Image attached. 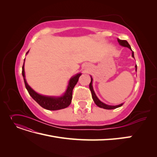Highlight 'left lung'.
Masks as SVG:
<instances>
[{"mask_svg": "<svg viewBox=\"0 0 157 157\" xmlns=\"http://www.w3.org/2000/svg\"><path fill=\"white\" fill-rule=\"evenodd\" d=\"M117 40L118 42V43L120 44V45L124 46V47H127V48H130L132 50V56L133 57V58H134V52L132 51V50L131 48V46H130L129 44H128V42L125 40H121V39H117ZM135 67H136V71H137V65L135 66ZM92 80H93V79L91 77V82H90V83L89 87H90V91H91V93H92V99H93V100L94 101V103L96 104V105H98L99 107L103 108L105 109H116V108H118L119 107H121L123 105V103H121V104H120V105H107V104H105V103L101 102L98 98L96 94H95V92L94 91L93 86H92Z\"/></svg>", "mask_w": 157, "mask_h": 157, "instance_id": "left-lung-1", "label": "left lung"}]
</instances>
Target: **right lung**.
I'll list each match as a JSON object with an SVG mask.
<instances>
[{
    "label": "right lung",
    "instance_id": "right-lung-1",
    "mask_svg": "<svg viewBox=\"0 0 157 157\" xmlns=\"http://www.w3.org/2000/svg\"><path fill=\"white\" fill-rule=\"evenodd\" d=\"M28 52H29V51L27 52L26 54H28ZM24 63L25 59L22 67V75L23 80H24L25 88L27 90L30 96L36 103H39L42 107L50 111L59 110V109L67 107L70 105L73 97V90L75 85L77 84L80 76L81 75V73H78L71 78L67 90H66L63 96L60 97L46 96L36 93L28 85L25 77Z\"/></svg>",
    "mask_w": 157,
    "mask_h": 157
}]
</instances>
